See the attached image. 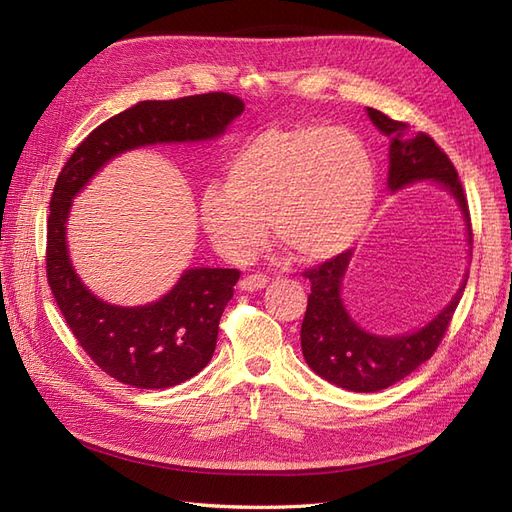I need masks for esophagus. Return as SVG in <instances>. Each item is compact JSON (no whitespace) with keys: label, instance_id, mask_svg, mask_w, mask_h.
I'll return each instance as SVG.
<instances>
[{"label":"esophagus","instance_id":"esophagus-1","mask_svg":"<svg viewBox=\"0 0 512 512\" xmlns=\"http://www.w3.org/2000/svg\"><path fill=\"white\" fill-rule=\"evenodd\" d=\"M267 284H269V275H265V273H250L241 280V288L247 292L262 290Z\"/></svg>","mask_w":512,"mask_h":512}]
</instances>
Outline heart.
Instances as JSON below:
<instances>
[{
    "label": "heart",
    "mask_w": 512,
    "mask_h": 512,
    "mask_svg": "<svg viewBox=\"0 0 512 512\" xmlns=\"http://www.w3.org/2000/svg\"><path fill=\"white\" fill-rule=\"evenodd\" d=\"M376 164L359 136L324 123L260 132L228 162L226 185L200 196V220L232 262L254 258L275 237L303 262L346 252L374 213Z\"/></svg>",
    "instance_id": "heart-1"
}]
</instances>
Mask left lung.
<instances>
[{"label":"left lung","mask_w":512,"mask_h":512,"mask_svg":"<svg viewBox=\"0 0 512 512\" xmlns=\"http://www.w3.org/2000/svg\"><path fill=\"white\" fill-rule=\"evenodd\" d=\"M367 113L380 132L391 136L389 188L399 190L421 179L442 183L457 198L472 241L466 192H463L451 158L429 134L416 132L410 128V123L391 119L376 108H367ZM350 256L352 252H344L324 260L318 267L303 271V277L312 284V292H309L301 324V348L307 365L324 380L354 393H376L404 380L416 367L431 359L453 320L468 275L451 305L433 318L425 329L401 337H378L356 327L339 297Z\"/></svg>","instance_id":"1"}]
</instances>
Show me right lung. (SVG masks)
Here are the masks:
<instances>
[{"label":"right lung","instance_id":"add662e5","mask_svg":"<svg viewBox=\"0 0 512 512\" xmlns=\"http://www.w3.org/2000/svg\"><path fill=\"white\" fill-rule=\"evenodd\" d=\"M243 113V100L211 91L177 100H145L91 132L61 168L46 224V280L76 342L104 374L134 389H168L196 376L213 356L220 318L239 269H190L164 299L115 307L91 294L66 247L72 198L117 153L153 143L207 141Z\"/></svg>","mask_w":512,"mask_h":512}]
</instances>
